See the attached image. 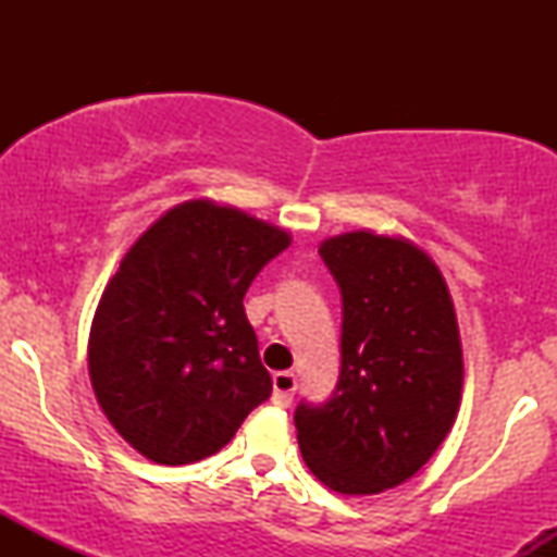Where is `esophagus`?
Segmentation results:
<instances>
[{"mask_svg":"<svg viewBox=\"0 0 557 557\" xmlns=\"http://www.w3.org/2000/svg\"><path fill=\"white\" fill-rule=\"evenodd\" d=\"M298 380L293 372H277L272 376V400L274 406H290L293 393H296Z\"/></svg>","mask_w":557,"mask_h":557,"instance_id":"34e87169","label":"esophagus"}]
</instances>
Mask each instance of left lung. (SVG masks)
<instances>
[{"label":"left lung","instance_id":"1","mask_svg":"<svg viewBox=\"0 0 557 557\" xmlns=\"http://www.w3.org/2000/svg\"><path fill=\"white\" fill-rule=\"evenodd\" d=\"M319 253L343 296V367L330 403L298 406V447L330 490L376 495L417 474L456 424V306L430 253L400 235L350 230Z\"/></svg>","mask_w":557,"mask_h":557}]
</instances>
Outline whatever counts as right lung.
Here are the masks:
<instances>
[{"label": "right lung", "instance_id": "add662e5", "mask_svg": "<svg viewBox=\"0 0 557 557\" xmlns=\"http://www.w3.org/2000/svg\"><path fill=\"white\" fill-rule=\"evenodd\" d=\"M290 233L212 198L151 222L101 293L88 374L120 437L162 466L222 450L270 398L243 296Z\"/></svg>", "mask_w": 557, "mask_h": 557}]
</instances>
